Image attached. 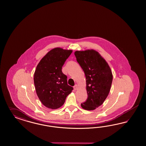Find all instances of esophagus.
Here are the masks:
<instances>
[{
    "label": "esophagus",
    "mask_w": 146,
    "mask_h": 146,
    "mask_svg": "<svg viewBox=\"0 0 146 146\" xmlns=\"http://www.w3.org/2000/svg\"><path fill=\"white\" fill-rule=\"evenodd\" d=\"M73 88L74 90H77L78 89V86L77 84H75V86L73 87Z\"/></svg>",
    "instance_id": "obj_1"
}]
</instances>
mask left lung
Returning a JSON list of instances; mask_svg holds the SVG:
<instances>
[{"label": "left lung", "mask_w": 146, "mask_h": 146, "mask_svg": "<svg viewBox=\"0 0 146 146\" xmlns=\"http://www.w3.org/2000/svg\"><path fill=\"white\" fill-rule=\"evenodd\" d=\"M76 60L84 72L88 98L81 104L86 110H94L101 106L110 90L113 76L110 67L94 50L76 51Z\"/></svg>", "instance_id": "left-lung-1"}]
</instances>
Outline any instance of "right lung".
Returning a JSON list of instances; mask_svg holds the SVG:
<instances>
[{
    "label": "right lung",
    "mask_w": 146,
    "mask_h": 146,
    "mask_svg": "<svg viewBox=\"0 0 146 146\" xmlns=\"http://www.w3.org/2000/svg\"><path fill=\"white\" fill-rule=\"evenodd\" d=\"M72 52L60 48L52 49L36 67L34 81L40 102L46 108L58 109L64 104L73 88L67 84V76L62 67Z\"/></svg>",
    "instance_id": "right-lung-1"
}]
</instances>
